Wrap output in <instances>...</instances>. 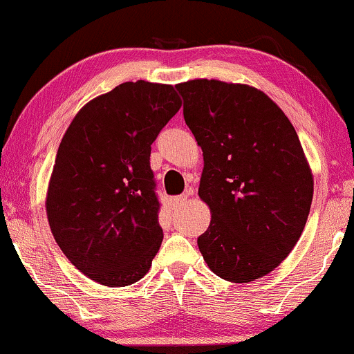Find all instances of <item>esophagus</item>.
<instances>
[{
	"mask_svg": "<svg viewBox=\"0 0 354 354\" xmlns=\"http://www.w3.org/2000/svg\"><path fill=\"white\" fill-rule=\"evenodd\" d=\"M189 193H185L181 196H173V198H169V203H171V207L173 209H178V207H181L183 204L186 203V199H188Z\"/></svg>",
	"mask_w": 354,
	"mask_h": 354,
	"instance_id": "34e87169",
	"label": "esophagus"
}]
</instances>
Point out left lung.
I'll return each mask as SVG.
<instances>
[{"label": "left lung", "instance_id": "8db88e82", "mask_svg": "<svg viewBox=\"0 0 354 354\" xmlns=\"http://www.w3.org/2000/svg\"><path fill=\"white\" fill-rule=\"evenodd\" d=\"M176 91L204 156L199 198L211 207V224L199 250L221 279H261L292 252L308 219L313 176L299 135L249 85L196 79Z\"/></svg>", "mask_w": 354, "mask_h": 354}]
</instances>
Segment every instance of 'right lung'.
I'll return each mask as SVG.
<instances>
[{"instance_id": "right-lung-1", "label": "right lung", "mask_w": 354, "mask_h": 354, "mask_svg": "<svg viewBox=\"0 0 354 354\" xmlns=\"http://www.w3.org/2000/svg\"><path fill=\"white\" fill-rule=\"evenodd\" d=\"M181 107L171 85L125 82L88 102L64 135L49 181L50 231L107 287L138 282L163 241L151 143Z\"/></svg>"}]
</instances>
